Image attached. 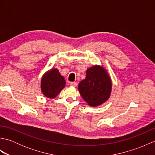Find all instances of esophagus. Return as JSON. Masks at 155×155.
<instances>
[{
	"label": "esophagus",
	"mask_w": 155,
	"mask_h": 155,
	"mask_svg": "<svg viewBox=\"0 0 155 155\" xmlns=\"http://www.w3.org/2000/svg\"><path fill=\"white\" fill-rule=\"evenodd\" d=\"M70 84L71 85L72 87H76L77 86V83H75V82H71V83H70Z\"/></svg>",
	"instance_id": "obj_1"
}]
</instances>
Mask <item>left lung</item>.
I'll list each match as a JSON object with an SVG mask.
<instances>
[{"label":"left lung","mask_w":155,"mask_h":155,"mask_svg":"<svg viewBox=\"0 0 155 155\" xmlns=\"http://www.w3.org/2000/svg\"><path fill=\"white\" fill-rule=\"evenodd\" d=\"M78 91L91 107L105 103L112 91V81L107 69L97 64L87 68L86 78L78 84Z\"/></svg>","instance_id":"left-lung-1"}]
</instances>
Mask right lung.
I'll return each instance as SVG.
<instances>
[{"label":"right lung","instance_id":"obj_1","mask_svg":"<svg viewBox=\"0 0 155 155\" xmlns=\"http://www.w3.org/2000/svg\"><path fill=\"white\" fill-rule=\"evenodd\" d=\"M66 85L64 78L57 68H52L42 76L41 81V91L45 97L54 98Z\"/></svg>","mask_w":155,"mask_h":155}]
</instances>
